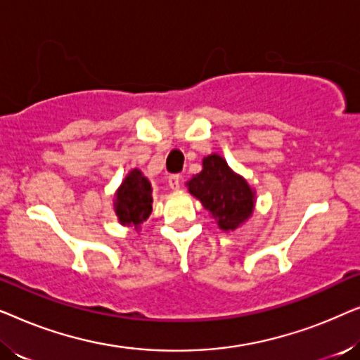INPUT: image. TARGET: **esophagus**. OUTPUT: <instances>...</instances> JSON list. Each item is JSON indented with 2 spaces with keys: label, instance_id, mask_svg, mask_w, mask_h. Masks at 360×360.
Masks as SVG:
<instances>
[{
  "label": "esophagus",
  "instance_id": "obj_1",
  "mask_svg": "<svg viewBox=\"0 0 360 360\" xmlns=\"http://www.w3.org/2000/svg\"><path fill=\"white\" fill-rule=\"evenodd\" d=\"M180 184H181V175L174 174V175L169 176V185H170L172 190H179Z\"/></svg>",
  "mask_w": 360,
  "mask_h": 360
}]
</instances>
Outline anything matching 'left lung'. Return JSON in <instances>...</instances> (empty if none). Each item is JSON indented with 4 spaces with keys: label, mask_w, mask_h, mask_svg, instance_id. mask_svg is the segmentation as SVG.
Listing matches in <instances>:
<instances>
[{
    "label": "left lung",
    "mask_w": 360,
    "mask_h": 360,
    "mask_svg": "<svg viewBox=\"0 0 360 360\" xmlns=\"http://www.w3.org/2000/svg\"><path fill=\"white\" fill-rule=\"evenodd\" d=\"M188 190L218 219L223 231H234L252 214L254 193L248 181L216 154L203 160V170L188 181Z\"/></svg>",
    "instance_id": "obj_1"
}]
</instances>
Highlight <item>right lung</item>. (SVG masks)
<instances>
[{"label":"right lung","mask_w":360,"mask_h":360,"mask_svg":"<svg viewBox=\"0 0 360 360\" xmlns=\"http://www.w3.org/2000/svg\"><path fill=\"white\" fill-rule=\"evenodd\" d=\"M152 211V188L139 170H132L116 193V214L122 224H141Z\"/></svg>","instance_id":"obj_1"}]
</instances>
